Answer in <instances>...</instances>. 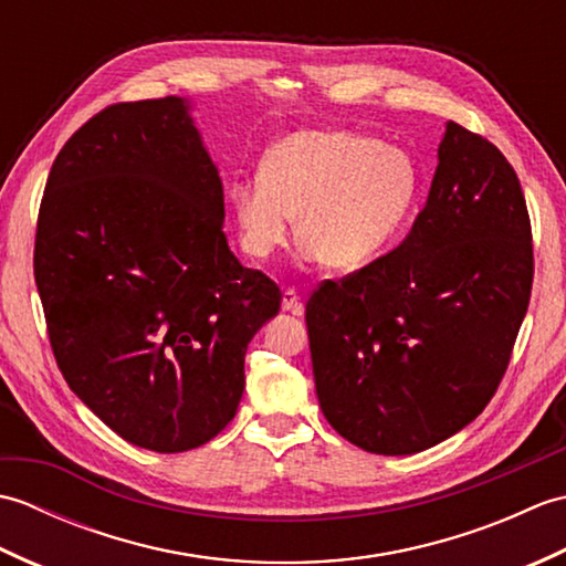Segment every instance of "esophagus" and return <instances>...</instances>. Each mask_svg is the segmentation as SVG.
<instances>
[{"label":"esophagus","mask_w":566,"mask_h":566,"mask_svg":"<svg viewBox=\"0 0 566 566\" xmlns=\"http://www.w3.org/2000/svg\"><path fill=\"white\" fill-rule=\"evenodd\" d=\"M282 311H290L294 316H302V296H298L294 290H284L282 294Z\"/></svg>","instance_id":"esophagus-1"}]
</instances>
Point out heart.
<instances>
[{"instance_id":"b5f03b06","label":"heart","mask_w":566,"mask_h":566,"mask_svg":"<svg viewBox=\"0 0 566 566\" xmlns=\"http://www.w3.org/2000/svg\"><path fill=\"white\" fill-rule=\"evenodd\" d=\"M418 191L406 150L353 130H296L264 153L260 177L235 179L231 209L250 258L270 260L296 223L302 260L359 270L403 231Z\"/></svg>"}]
</instances>
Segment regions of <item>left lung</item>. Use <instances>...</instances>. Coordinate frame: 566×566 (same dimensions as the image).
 I'll return each mask as SVG.
<instances>
[{"label": "left lung", "instance_id": "obj_1", "mask_svg": "<svg viewBox=\"0 0 566 566\" xmlns=\"http://www.w3.org/2000/svg\"><path fill=\"white\" fill-rule=\"evenodd\" d=\"M531 286L518 175L494 143L448 122L408 235L308 298L323 416L375 454H413L452 438L496 394Z\"/></svg>", "mask_w": 566, "mask_h": 566}]
</instances>
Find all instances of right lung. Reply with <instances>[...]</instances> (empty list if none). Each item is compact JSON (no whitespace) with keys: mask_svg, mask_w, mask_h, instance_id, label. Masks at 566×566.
Here are the masks:
<instances>
[{"mask_svg":"<svg viewBox=\"0 0 566 566\" xmlns=\"http://www.w3.org/2000/svg\"><path fill=\"white\" fill-rule=\"evenodd\" d=\"M187 97L114 104L57 153L33 272L70 389L116 436L187 452L233 420L282 292L223 233V185Z\"/></svg>","mask_w":566,"mask_h":566,"instance_id":"right-lung-1","label":"right lung"}]
</instances>
